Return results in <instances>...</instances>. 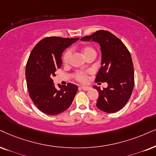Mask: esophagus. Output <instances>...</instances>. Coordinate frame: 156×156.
<instances>
[{"instance_id":"1","label":"esophagus","mask_w":156,"mask_h":156,"mask_svg":"<svg viewBox=\"0 0 156 156\" xmlns=\"http://www.w3.org/2000/svg\"><path fill=\"white\" fill-rule=\"evenodd\" d=\"M80 88H81L83 90H90V88H91L90 87V86H82Z\"/></svg>"}]
</instances>
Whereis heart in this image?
<instances>
[{"label": "heart", "mask_w": 156, "mask_h": 156, "mask_svg": "<svg viewBox=\"0 0 156 156\" xmlns=\"http://www.w3.org/2000/svg\"><path fill=\"white\" fill-rule=\"evenodd\" d=\"M82 52L85 58L89 55L90 54H96V51L94 50V49L91 47L87 46V47H84L82 49ZM70 57H71V51L70 50H66V52L63 53L62 55V60L63 64L66 65L69 62V60H70ZM90 71L88 70H78L74 73V78L75 79L79 82H86V80H87V76L88 74L89 73Z\"/></svg>", "instance_id": "heart-1"}]
</instances>
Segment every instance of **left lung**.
<instances>
[{
    "label": "left lung",
    "instance_id": "left-lung-1",
    "mask_svg": "<svg viewBox=\"0 0 156 156\" xmlns=\"http://www.w3.org/2000/svg\"><path fill=\"white\" fill-rule=\"evenodd\" d=\"M80 39H92L101 46L102 66L96 75L95 81L106 82L108 86L103 90L94 86L99 94L96 106L107 113L119 111L129 101L135 85L130 53L118 37L106 30L96 31L90 36Z\"/></svg>",
    "mask_w": 156,
    "mask_h": 156
}]
</instances>
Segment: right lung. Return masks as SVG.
<instances>
[{"label":"right lung","instance_id":"add662e5","mask_svg":"<svg viewBox=\"0 0 156 156\" xmlns=\"http://www.w3.org/2000/svg\"><path fill=\"white\" fill-rule=\"evenodd\" d=\"M78 39L47 37L30 53L26 66L27 88L33 103L43 113L57 115L68 109L73 101L78 86L69 83L57 89L52 77L62 66V52Z\"/></svg>","mask_w":156,"mask_h":156}]
</instances>
